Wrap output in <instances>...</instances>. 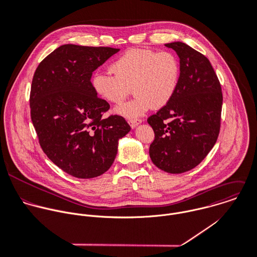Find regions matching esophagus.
Listing matches in <instances>:
<instances>
[{"mask_svg": "<svg viewBox=\"0 0 257 257\" xmlns=\"http://www.w3.org/2000/svg\"><path fill=\"white\" fill-rule=\"evenodd\" d=\"M142 122V120L141 119H130V120H128V123H129V125L131 126V128H135L136 126H138L140 123Z\"/></svg>", "mask_w": 257, "mask_h": 257, "instance_id": "34e87169", "label": "esophagus"}]
</instances>
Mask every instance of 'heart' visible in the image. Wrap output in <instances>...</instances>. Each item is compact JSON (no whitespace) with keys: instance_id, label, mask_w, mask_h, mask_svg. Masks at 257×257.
Returning <instances> with one entry per match:
<instances>
[{"instance_id":"heart-1","label":"heart","mask_w":257,"mask_h":257,"mask_svg":"<svg viewBox=\"0 0 257 257\" xmlns=\"http://www.w3.org/2000/svg\"><path fill=\"white\" fill-rule=\"evenodd\" d=\"M109 72H97L92 78V86L98 96L105 101L118 104L129 94L134 98L115 109L118 115L136 119L151 107H164L173 97L178 85L180 67L175 55L148 49H130L120 56Z\"/></svg>"}]
</instances>
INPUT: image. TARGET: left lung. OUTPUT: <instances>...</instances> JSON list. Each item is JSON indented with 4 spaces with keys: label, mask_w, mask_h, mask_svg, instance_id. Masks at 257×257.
I'll return each mask as SVG.
<instances>
[{
    "label": "left lung",
    "mask_w": 257,
    "mask_h": 257,
    "mask_svg": "<svg viewBox=\"0 0 257 257\" xmlns=\"http://www.w3.org/2000/svg\"><path fill=\"white\" fill-rule=\"evenodd\" d=\"M165 46L178 55L180 75L171 100L147 120L155 134L149 155L159 169L179 174L196 167L216 143L223 98L204 55L182 42Z\"/></svg>",
    "instance_id": "left-lung-1"
}]
</instances>
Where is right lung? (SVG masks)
<instances>
[{"instance_id": "1", "label": "right lung", "mask_w": 257, "mask_h": 257, "mask_svg": "<svg viewBox=\"0 0 257 257\" xmlns=\"http://www.w3.org/2000/svg\"><path fill=\"white\" fill-rule=\"evenodd\" d=\"M119 49L62 45L38 66L33 77L31 119L48 158L77 178H94L113 164L119 139L130 130L118 115L102 118L110 105L99 98L92 73Z\"/></svg>"}]
</instances>
